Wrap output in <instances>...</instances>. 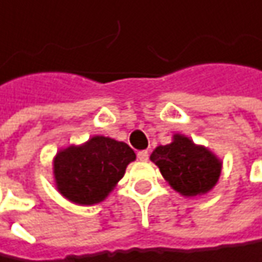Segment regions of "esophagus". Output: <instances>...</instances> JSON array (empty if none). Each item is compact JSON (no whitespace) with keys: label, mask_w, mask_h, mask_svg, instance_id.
<instances>
[{"label":"esophagus","mask_w":262,"mask_h":262,"mask_svg":"<svg viewBox=\"0 0 262 262\" xmlns=\"http://www.w3.org/2000/svg\"><path fill=\"white\" fill-rule=\"evenodd\" d=\"M138 159L140 162H147V159H149V152L147 150H140L138 154Z\"/></svg>","instance_id":"esophagus-1"}]
</instances>
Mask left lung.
<instances>
[{
    "label": "left lung",
    "instance_id": "obj_1",
    "mask_svg": "<svg viewBox=\"0 0 262 262\" xmlns=\"http://www.w3.org/2000/svg\"><path fill=\"white\" fill-rule=\"evenodd\" d=\"M150 161L170 188L188 198L212 191L222 172V161L212 150L181 133H175L168 145L158 146Z\"/></svg>",
    "mask_w": 262,
    "mask_h": 262
}]
</instances>
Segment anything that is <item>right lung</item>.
Wrapping results in <instances>:
<instances>
[{
    "label": "right lung",
    "mask_w": 262,
    "mask_h": 262,
    "mask_svg": "<svg viewBox=\"0 0 262 262\" xmlns=\"http://www.w3.org/2000/svg\"><path fill=\"white\" fill-rule=\"evenodd\" d=\"M136 159L130 146L106 136L60 149L53 159L57 191L73 204L89 206L107 198Z\"/></svg>",
    "instance_id": "add662e5"
}]
</instances>
